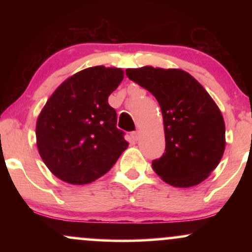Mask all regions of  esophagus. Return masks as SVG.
<instances>
[{"mask_svg": "<svg viewBox=\"0 0 252 252\" xmlns=\"http://www.w3.org/2000/svg\"><path fill=\"white\" fill-rule=\"evenodd\" d=\"M131 137H132V140H135V141H138L141 138V131L140 130H136V131H132L131 132Z\"/></svg>", "mask_w": 252, "mask_h": 252, "instance_id": "obj_1", "label": "esophagus"}]
</instances>
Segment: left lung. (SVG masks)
I'll return each instance as SVG.
<instances>
[{
	"mask_svg": "<svg viewBox=\"0 0 252 252\" xmlns=\"http://www.w3.org/2000/svg\"><path fill=\"white\" fill-rule=\"evenodd\" d=\"M126 76L147 89L160 104L166 152L153 169L174 187L195 186L209 178L225 150V123L212 97L180 68L143 66Z\"/></svg>",
	"mask_w": 252,
	"mask_h": 252,
	"instance_id": "left-lung-1",
	"label": "left lung"
}]
</instances>
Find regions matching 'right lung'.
<instances>
[{
	"mask_svg": "<svg viewBox=\"0 0 252 252\" xmlns=\"http://www.w3.org/2000/svg\"><path fill=\"white\" fill-rule=\"evenodd\" d=\"M123 70L94 66L58 86L36 121V146L47 168L60 180L86 185L108 173L128 148L108 98Z\"/></svg>",
	"mask_w": 252,
	"mask_h": 252,
	"instance_id": "obj_1",
	"label": "right lung"
}]
</instances>
